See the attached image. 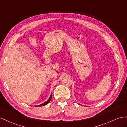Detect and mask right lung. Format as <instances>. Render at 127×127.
Here are the masks:
<instances>
[{"label":"right lung","instance_id":"1","mask_svg":"<svg viewBox=\"0 0 127 127\" xmlns=\"http://www.w3.org/2000/svg\"><path fill=\"white\" fill-rule=\"evenodd\" d=\"M52 96V94H51V96H50V97H49V98H48L47 101H46L45 102L43 103H42V104H41L38 105V106H36V107H41V106H45V105H46V104H47L49 102H50V101L51 100Z\"/></svg>","mask_w":127,"mask_h":127}]
</instances>
